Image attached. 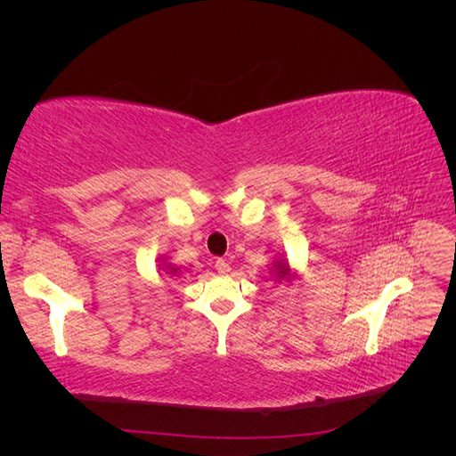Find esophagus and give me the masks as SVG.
I'll return each mask as SVG.
<instances>
[{
    "label": "esophagus",
    "instance_id": "obj_1",
    "mask_svg": "<svg viewBox=\"0 0 456 456\" xmlns=\"http://www.w3.org/2000/svg\"><path fill=\"white\" fill-rule=\"evenodd\" d=\"M215 268H216V272H218L220 275H228V273H230V265H228V262H226L224 258H218V260L215 262Z\"/></svg>",
    "mask_w": 456,
    "mask_h": 456
}]
</instances>
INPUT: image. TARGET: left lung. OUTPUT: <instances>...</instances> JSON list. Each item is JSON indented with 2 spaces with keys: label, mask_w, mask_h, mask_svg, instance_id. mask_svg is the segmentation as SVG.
Wrapping results in <instances>:
<instances>
[{
  "label": "left lung",
  "mask_w": 456,
  "mask_h": 456,
  "mask_svg": "<svg viewBox=\"0 0 456 456\" xmlns=\"http://www.w3.org/2000/svg\"><path fill=\"white\" fill-rule=\"evenodd\" d=\"M273 273H275V281H291L293 278H295V273H293V270H291V266L287 265L285 262V258H281V260H275L273 262V270H272Z\"/></svg>",
  "instance_id": "1"
}]
</instances>
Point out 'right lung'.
<instances>
[{
  "mask_svg": "<svg viewBox=\"0 0 456 456\" xmlns=\"http://www.w3.org/2000/svg\"><path fill=\"white\" fill-rule=\"evenodd\" d=\"M163 268L167 270V273H171V275H176L178 272H181V270H178L175 265H169V262H163Z\"/></svg>",
  "mask_w": 456,
  "mask_h": 456,
  "instance_id": "1",
  "label": "right lung"
}]
</instances>
